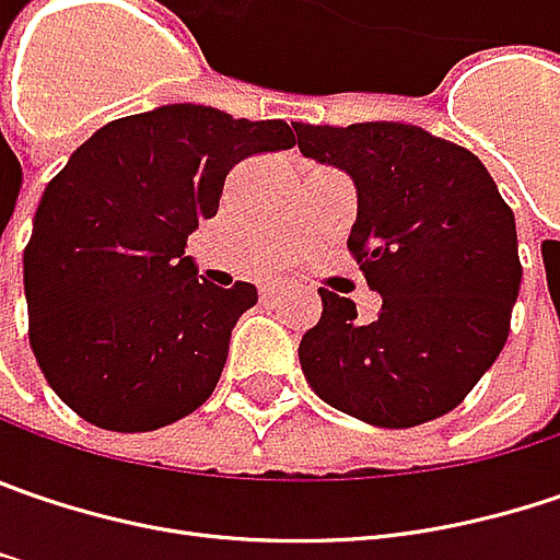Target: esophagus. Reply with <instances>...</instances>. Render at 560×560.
<instances>
[{
    "label": "esophagus",
    "mask_w": 560,
    "mask_h": 560,
    "mask_svg": "<svg viewBox=\"0 0 560 560\" xmlns=\"http://www.w3.org/2000/svg\"><path fill=\"white\" fill-rule=\"evenodd\" d=\"M284 291H288V288H284L281 281H269V284H262V298H266V301H276V298H281Z\"/></svg>",
    "instance_id": "1"
}]
</instances>
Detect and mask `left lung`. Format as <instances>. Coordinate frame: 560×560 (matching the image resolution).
Returning a JSON list of instances; mask_svg holds the SVG:
<instances>
[{
	"label": "left lung",
	"instance_id": "left-lung-1",
	"mask_svg": "<svg viewBox=\"0 0 560 560\" xmlns=\"http://www.w3.org/2000/svg\"><path fill=\"white\" fill-rule=\"evenodd\" d=\"M298 149L358 189L348 249L377 319L319 288L323 316L301 339V371L332 409L415 428L456 409L508 342L520 294L516 221L472 151L406 122H294Z\"/></svg>",
	"mask_w": 560,
	"mask_h": 560
}]
</instances>
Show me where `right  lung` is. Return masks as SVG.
I'll use <instances>...</instances> for the list:
<instances>
[{
	"mask_svg": "<svg viewBox=\"0 0 560 560\" xmlns=\"http://www.w3.org/2000/svg\"><path fill=\"white\" fill-rule=\"evenodd\" d=\"M291 145L284 119L167 104L72 151L34 214L24 298L34 358L75 415L136 434L212 396L256 288L202 279L186 237L214 218L234 164Z\"/></svg>",
	"mask_w": 560,
	"mask_h": 560,
	"instance_id": "add662e5",
	"label": "right lung"
}]
</instances>
